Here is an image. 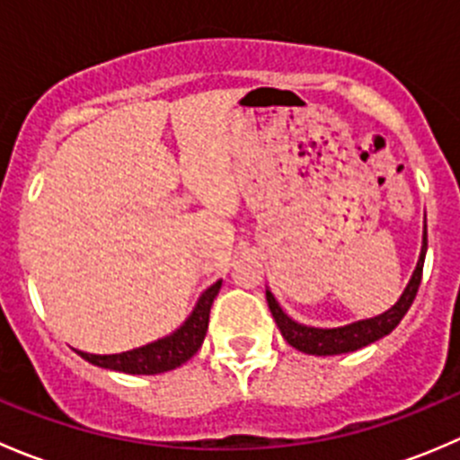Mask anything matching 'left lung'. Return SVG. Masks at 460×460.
Returning a JSON list of instances; mask_svg holds the SVG:
<instances>
[{
    "label": "left lung",
    "mask_w": 460,
    "mask_h": 460,
    "mask_svg": "<svg viewBox=\"0 0 460 460\" xmlns=\"http://www.w3.org/2000/svg\"><path fill=\"white\" fill-rule=\"evenodd\" d=\"M425 253H428V225L423 226V244H420L419 262H416V269L414 273H411L410 282H407V287L402 289L401 298H398L387 312L378 314V316L356 320V323L341 324V327H312V324H303L298 323V320L287 316L285 309L280 307L276 296H273L271 289L267 287V303L269 309H271V316L276 320L282 338H285L291 347L303 351V354L338 356L363 349V347L372 345V342L380 341V338L387 336V333H392L394 329L398 327L402 316L407 314V309L411 307V303H414L416 298V291H419L420 276H423Z\"/></svg>",
    "instance_id": "left-lung-1"
}]
</instances>
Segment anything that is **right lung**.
Returning <instances> with one entry per match:
<instances>
[{
    "label": "right lung",
    "mask_w": 460,
    "mask_h": 460,
    "mask_svg": "<svg viewBox=\"0 0 460 460\" xmlns=\"http://www.w3.org/2000/svg\"><path fill=\"white\" fill-rule=\"evenodd\" d=\"M222 280L213 282L208 289L202 291L198 298L196 307L189 314V318L175 329L173 333L157 341L148 342V345L136 347L131 351H122V354H86V351L75 349L82 358L88 360L91 365H97L102 369H111V372H122L133 376H153L164 374L171 369L180 367L187 363L196 351L200 349L204 336L208 329V312L216 300L217 291H220Z\"/></svg>",
    "instance_id": "right-lung-1"
}]
</instances>
